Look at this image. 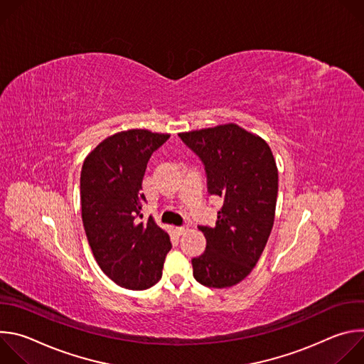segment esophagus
<instances>
[{"label": "esophagus", "instance_id": "obj_1", "mask_svg": "<svg viewBox=\"0 0 364 364\" xmlns=\"http://www.w3.org/2000/svg\"><path fill=\"white\" fill-rule=\"evenodd\" d=\"M190 230V228L188 226H181V228H177V232H178V235H184V233H187Z\"/></svg>", "mask_w": 364, "mask_h": 364}]
</instances>
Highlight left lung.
Masks as SVG:
<instances>
[{"mask_svg":"<svg viewBox=\"0 0 364 364\" xmlns=\"http://www.w3.org/2000/svg\"><path fill=\"white\" fill-rule=\"evenodd\" d=\"M178 135L203 161L209 193L223 198L216 226L198 228L207 245L191 261L193 275L204 287L230 288L252 272L274 226V154L265 139L236 124Z\"/></svg>","mask_w":364,"mask_h":364,"instance_id":"obj_1","label":"left lung"}]
</instances>
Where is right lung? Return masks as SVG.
Wrapping results in <instances>:
<instances>
[{
  "mask_svg": "<svg viewBox=\"0 0 364 364\" xmlns=\"http://www.w3.org/2000/svg\"><path fill=\"white\" fill-rule=\"evenodd\" d=\"M170 134L117 132L96 145L80 173L82 220L99 268L117 285L142 291L161 279L170 236L149 216L142 180L151 154Z\"/></svg>",
  "mask_w": 364,
  "mask_h": 364,
  "instance_id": "1",
  "label": "right lung"
}]
</instances>
